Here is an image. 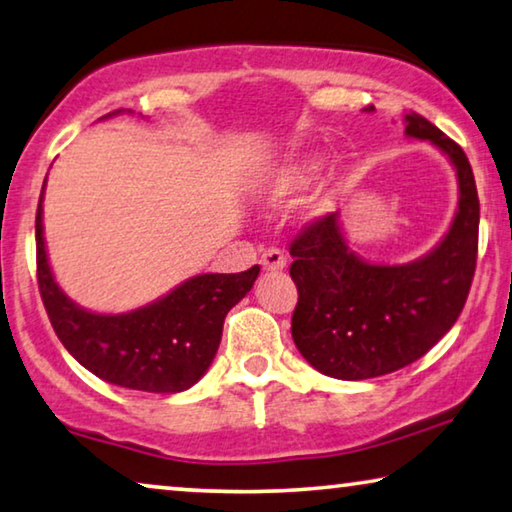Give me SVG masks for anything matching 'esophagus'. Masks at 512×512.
Returning a JSON list of instances; mask_svg holds the SVG:
<instances>
[{
	"instance_id": "obj_1",
	"label": "esophagus",
	"mask_w": 512,
	"mask_h": 512,
	"mask_svg": "<svg viewBox=\"0 0 512 512\" xmlns=\"http://www.w3.org/2000/svg\"><path fill=\"white\" fill-rule=\"evenodd\" d=\"M259 264L264 266V271H282L287 266V255L282 253L280 248H266L262 253V259H259Z\"/></svg>"
}]
</instances>
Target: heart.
Returning <instances> with one entry per match:
<instances>
[{"mask_svg":"<svg viewBox=\"0 0 512 512\" xmlns=\"http://www.w3.org/2000/svg\"><path fill=\"white\" fill-rule=\"evenodd\" d=\"M316 168L319 166H316L314 161H294V164H287L271 182L269 198L273 202H282L291 196H296L300 191H305L314 180Z\"/></svg>","mask_w":512,"mask_h":512,"instance_id":"heart-1","label":"heart"}]
</instances>
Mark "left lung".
I'll use <instances>...</instances> for the list:
<instances>
[{
	"mask_svg": "<svg viewBox=\"0 0 512 512\" xmlns=\"http://www.w3.org/2000/svg\"><path fill=\"white\" fill-rule=\"evenodd\" d=\"M405 134L431 141L458 175V212L431 253L394 266L364 262L348 248L339 214L316 218L291 241V337L330 378H378L419 360L458 321L472 287L481 207L467 154L419 113H405Z\"/></svg>",
	"mask_w": 512,
	"mask_h": 512,
	"instance_id": "obj_1",
	"label": "left lung"
}]
</instances>
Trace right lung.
I'll list each match as a JSON object with an SVG mask.
<instances>
[{"mask_svg": "<svg viewBox=\"0 0 512 512\" xmlns=\"http://www.w3.org/2000/svg\"><path fill=\"white\" fill-rule=\"evenodd\" d=\"M36 271L40 298L56 337L81 367L118 387L177 394L207 373L221 344L225 316L253 289L259 266L243 273L196 275L134 312H88L63 294L52 275L45 253L40 191Z\"/></svg>", "mask_w": 512, "mask_h": 512, "instance_id": "obj_1", "label": "right lung"}]
</instances>
